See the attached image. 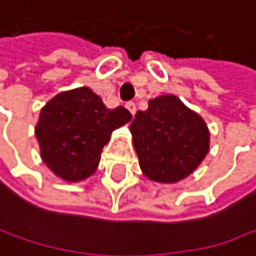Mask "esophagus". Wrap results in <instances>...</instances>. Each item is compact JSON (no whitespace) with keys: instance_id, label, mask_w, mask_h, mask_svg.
I'll list each match as a JSON object with an SVG mask.
<instances>
[{"instance_id":"1","label":"esophagus","mask_w":256,"mask_h":256,"mask_svg":"<svg viewBox=\"0 0 256 256\" xmlns=\"http://www.w3.org/2000/svg\"><path fill=\"white\" fill-rule=\"evenodd\" d=\"M126 108L129 109V112H130L132 115H135V114H136V104H135L134 102H129V103L126 104Z\"/></svg>"}]
</instances>
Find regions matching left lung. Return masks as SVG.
<instances>
[{
	"mask_svg": "<svg viewBox=\"0 0 256 256\" xmlns=\"http://www.w3.org/2000/svg\"><path fill=\"white\" fill-rule=\"evenodd\" d=\"M130 134L142 174L156 183L184 180L210 150L204 118L174 94L152 98L148 109L135 115Z\"/></svg>",
	"mask_w": 256,
	"mask_h": 256,
	"instance_id": "8db88e82",
	"label": "left lung"
}]
</instances>
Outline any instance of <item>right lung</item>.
I'll use <instances>...</instances> for the list:
<instances>
[{"instance_id": "obj_1", "label": "right lung", "mask_w": 256, "mask_h": 256, "mask_svg": "<svg viewBox=\"0 0 256 256\" xmlns=\"http://www.w3.org/2000/svg\"><path fill=\"white\" fill-rule=\"evenodd\" d=\"M130 120L126 108L108 109L88 86L61 91L40 109L36 124L40 158L64 182L86 180L96 172L112 132Z\"/></svg>"}]
</instances>
